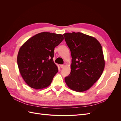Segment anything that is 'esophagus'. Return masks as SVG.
Listing matches in <instances>:
<instances>
[{"label":"esophagus","mask_w":121,"mask_h":121,"mask_svg":"<svg viewBox=\"0 0 121 121\" xmlns=\"http://www.w3.org/2000/svg\"><path fill=\"white\" fill-rule=\"evenodd\" d=\"M60 68H61L63 69V68L65 67V65H60Z\"/></svg>","instance_id":"1"}]
</instances>
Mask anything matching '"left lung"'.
I'll return each instance as SVG.
<instances>
[{
    "label": "left lung",
    "instance_id": "left-lung-1",
    "mask_svg": "<svg viewBox=\"0 0 121 121\" xmlns=\"http://www.w3.org/2000/svg\"><path fill=\"white\" fill-rule=\"evenodd\" d=\"M70 49L71 71L65 77L67 86L77 92H83L99 79L105 65L100 43L92 36L80 32L63 34Z\"/></svg>",
    "mask_w": 121,
    "mask_h": 121
}]
</instances>
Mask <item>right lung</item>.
I'll return each mask as SVG.
<instances>
[{"mask_svg":"<svg viewBox=\"0 0 121 121\" xmlns=\"http://www.w3.org/2000/svg\"><path fill=\"white\" fill-rule=\"evenodd\" d=\"M61 34L41 32L21 47L17 57L20 74L25 82L35 89L50 85L58 72L53 57L54 47L64 40Z\"/></svg>","mask_w":121,"mask_h":121,"instance_id":"right-lung-1","label":"right lung"}]
</instances>
